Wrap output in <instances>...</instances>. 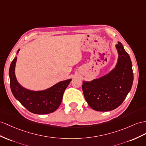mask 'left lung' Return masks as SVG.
<instances>
[{
  "label": "left lung",
  "mask_w": 146,
  "mask_h": 146,
  "mask_svg": "<svg viewBox=\"0 0 146 146\" xmlns=\"http://www.w3.org/2000/svg\"><path fill=\"white\" fill-rule=\"evenodd\" d=\"M118 59L115 68L92 81H83L84 98L93 110L107 111L117 109L124 101L133 82L132 63L121 42L115 45Z\"/></svg>",
  "instance_id": "8db88e82"
}]
</instances>
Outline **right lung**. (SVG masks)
<instances>
[{
  "instance_id": "right-lung-1",
  "label": "right lung",
  "mask_w": 146,
  "mask_h": 146,
  "mask_svg": "<svg viewBox=\"0 0 146 146\" xmlns=\"http://www.w3.org/2000/svg\"><path fill=\"white\" fill-rule=\"evenodd\" d=\"M20 50L19 48L17 52V56L11 63L9 68L10 84L13 95L33 113L42 115L54 112L60 105L63 93L72 79L60 81L50 88L41 91H33L24 88L18 82L15 72Z\"/></svg>"
}]
</instances>
